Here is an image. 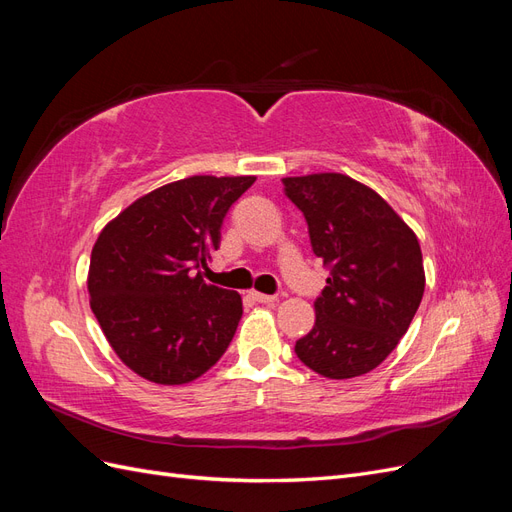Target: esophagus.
Wrapping results in <instances>:
<instances>
[{"label":"esophagus","instance_id":"1","mask_svg":"<svg viewBox=\"0 0 512 512\" xmlns=\"http://www.w3.org/2000/svg\"><path fill=\"white\" fill-rule=\"evenodd\" d=\"M250 294H252V299H254V301H258V303H267V305H271V303H275V301H277L275 294H262V292H256V290H252Z\"/></svg>","mask_w":512,"mask_h":512}]
</instances>
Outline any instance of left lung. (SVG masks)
Here are the masks:
<instances>
[{
    "label": "left lung",
    "mask_w": 512,
    "mask_h": 512,
    "mask_svg": "<svg viewBox=\"0 0 512 512\" xmlns=\"http://www.w3.org/2000/svg\"><path fill=\"white\" fill-rule=\"evenodd\" d=\"M282 183L305 215L314 254L331 271L314 303V329L294 352L324 378L363 376L397 348L421 305V245L380 194L348 175Z\"/></svg>",
    "instance_id": "1"
}]
</instances>
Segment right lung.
Listing matches in <instances>:
<instances>
[{
	"label": "right lung",
	"instance_id": "1",
	"mask_svg": "<svg viewBox=\"0 0 512 512\" xmlns=\"http://www.w3.org/2000/svg\"><path fill=\"white\" fill-rule=\"evenodd\" d=\"M256 177L194 175L141 196L91 250L87 290L108 344L134 374L185 384L220 361L243 314L235 290L205 284L228 209Z\"/></svg>",
	"mask_w": 512,
	"mask_h": 512
}]
</instances>
